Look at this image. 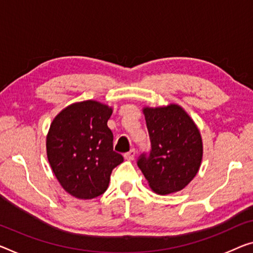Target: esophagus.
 <instances>
[{
    "label": "esophagus",
    "mask_w": 253,
    "mask_h": 253,
    "mask_svg": "<svg viewBox=\"0 0 253 253\" xmlns=\"http://www.w3.org/2000/svg\"><path fill=\"white\" fill-rule=\"evenodd\" d=\"M135 157V150L134 149H131L130 151H127V153L124 154V158L126 159V161H133Z\"/></svg>",
    "instance_id": "obj_1"
}]
</instances>
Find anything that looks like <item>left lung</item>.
<instances>
[{
    "instance_id": "8db88e82",
    "label": "left lung",
    "mask_w": 253,
    "mask_h": 253,
    "mask_svg": "<svg viewBox=\"0 0 253 253\" xmlns=\"http://www.w3.org/2000/svg\"><path fill=\"white\" fill-rule=\"evenodd\" d=\"M150 150L140 155L137 165L158 194L185 188L199 170L203 159L200 132L183 108H143Z\"/></svg>"
}]
</instances>
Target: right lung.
Returning <instances> with one entry per match:
<instances>
[{
	"label": "right lung",
	"mask_w": 253,
	"mask_h": 253,
	"mask_svg": "<svg viewBox=\"0 0 253 253\" xmlns=\"http://www.w3.org/2000/svg\"><path fill=\"white\" fill-rule=\"evenodd\" d=\"M112 108L95 100L64 108L50 124L46 141L48 162L65 191L92 199L106 191L111 173L123 162L113 150L107 126Z\"/></svg>",
	"instance_id": "right-lung-1"
}]
</instances>
